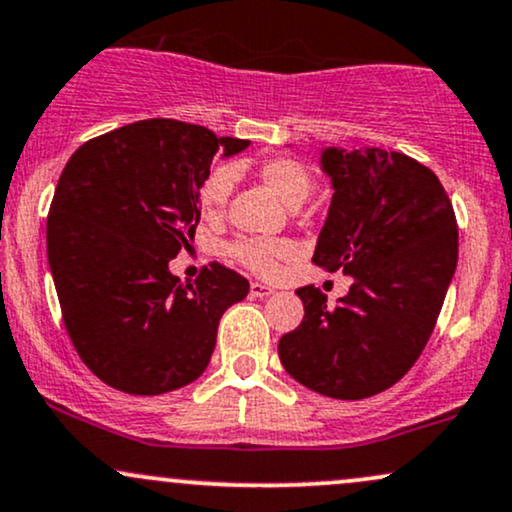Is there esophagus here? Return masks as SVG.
Wrapping results in <instances>:
<instances>
[{"mask_svg": "<svg viewBox=\"0 0 512 512\" xmlns=\"http://www.w3.org/2000/svg\"><path fill=\"white\" fill-rule=\"evenodd\" d=\"M250 293L255 295V298H269V295H274V288L272 286H264V283H252L250 286Z\"/></svg>", "mask_w": 512, "mask_h": 512, "instance_id": "34e87169", "label": "esophagus"}]
</instances>
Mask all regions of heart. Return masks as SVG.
<instances>
[{"label":"heart","instance_id":"1","mask_svg":"<svg viewBox=\"0 0 512 512\" xmlns=\"http://www.w3.org/2000/svg\"><path fill=\"white\" fill-rule=\"evenodd\" d=\"M257 176L264 183V188L272 190L286 207H300L310 197L315 181H312L310 169L300 164L298 159L291 157H272L260 164ZM233 186V174L226 166L212 171L207 178L205 188H202V205L207 212H219L221 207L229 200ZM231 255L236 257L240 264L252 269L255 274L272 276L279 272L281 262H288L295 257V245L291 240H238L231 245Z\"/></svg>","mask_w":512,"mask_h":512}]
</instances>
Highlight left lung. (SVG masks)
I'll list each match as a JSON object with an SVG mask.
<instances>
[{
  "label": "left lung",
  "mask_w": 512,
  "mask_h": 512,
  "mask_svg": "<svg viewBox=\"0 0 512 512\" xmlns=\"http://www.w3.org/2000/svg\"><path fill=\"white\" fill-rule=\"evenodd\" d=\"M329 214L312 262L353 276L326 305L298 288L305 317L279 341L281 365L322 396L362 400L391 389L427 346L458 264V224L427 166L381 147H326Z\"/></svg>",
  "instance_id": "1"
}]
</instances>
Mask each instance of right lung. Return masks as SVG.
<instances>
[{"mask_svg": "<svg viewBox=\"0 0 512 512\" xmlns=\"http://www.w3.org/2000/svg\"><path fill=\"white\" fill-rule=\"evenodd\" d=\"M248 145L147 119L88 140L66 162L49 205L47 260L73 348L112 389L159 396L207 369L219 319L250 283L219 262L181 283L169 262L193 243L214 155Z\"/></svg>", "mask_w": 512, "mask_h": 512, "instance_id": "obj_1", "label": "right lung"}]
</instances>
